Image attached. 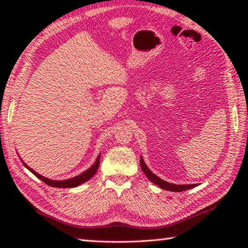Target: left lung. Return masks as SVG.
I'll return each mask as SVG.
<instances>
[{"instance_id": "1", "label": "left lung", "mask_w": 248, "mask_h": 248, "mask_svg": "<svg viewBox=\"0 0 248 248\" xmlns=\"http://www.w3.org/2000/svg\"><path fill=\"white\" fill-rule=\"evenodd\" d=\"M140 167H141V170L144 171V173L146 175V177L149 179V180L156 184V186H159L161 188L163 189H166V191H170V192H182V191H186V189L189 188H193L195 186H197V184H173V183H170L167 181L162 180L160 177H157L155 173L152 172L147 165L145 164L143 156L140 155Z\"/></svg>"}]
</instances>
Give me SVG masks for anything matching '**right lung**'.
Wrapping results in <instances>:
<instances>
[{
  "label": "right lung",
  "instance_id": "right-lung-1",
  "mask_svg": "<svg viewBox=\"0 0 248 248\" xmlns=\"http://www.w3.org/2000/svg\"><path fill=\"white\" fill-rule=\"evenodd\" d=\"M20 159H21V157H20ZM21 162L23 163V165L26 168H28V170L31 172H33L37 178L40 179V180L43 181V182H45L46 184H48V186H53V187H66V188H68V187H76L78 186H80V184L88 181L89 179L93 178L94 176V173L97 172L98 168H99V165H100V155H98L97 160L94 161L93 164L91 167H89L88 170H86L85 171L80 173V175H78L76 177L70 178V179H66V180H51V179L41 176V175H39L38 172H36L34 170H31L30 166H28V165L25 164L22 159H21Z\"/></svg>",
  "mask_w": 248,
  "mask_h": 248
}]
</instances>
